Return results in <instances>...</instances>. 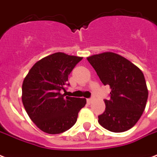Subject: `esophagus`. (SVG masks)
Here are the masks:
<instances>
[{
	"mask_svg": "<svg viewBox=\"0 0 157 157\" xmlns=\"http://www.w3.org/2000/svg\"><path fill=\"white\" fill-rule=\"evenodd\" d=\"M92 101H93V98H87V103H89V104H90L91 103H92Z\"/></svg>",
	"mask_w": 157,
	"mask_h": 157,
	"instance_id": "1",
	"label": "esophagus"
}]
</instances>
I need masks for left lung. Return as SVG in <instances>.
Listing matches in <instances>:
<instances>
[{
  "mask_svg": "<svg viewBox=\"0 0 157 157\" xmlns=\"http://www.w3.org/2000/svg\"><path fill=\"white\" fill-rule=\"evenodd\" d=\"M104 86L111 88L98 123L115 133L131 129L141 117L148 97L144 73L124 57L112 52L87 58Z\"/></svg>",
  "mask_w": 157,
  "mask_h": 157,
  "instance_id": "obj_1",
  "label": "left lung"
}]
</instances>
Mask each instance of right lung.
I'll return each instance as SVG.
<instances>
[{
  "mask_svg": "<svg viewBox=\"0 0 157 157\" xmlns=\"http://www.w3.org/2000/svg\"><path fill=\"white\" fill-rule=\"evenodd\" d=\"M82 57L58 52L36 62L23 80L22 101L36 126L47 134H61L75 124L86 98L61 94L68 76Z\"/></svg>",
  "mask_w": 157,
  "mask_h": 157,
  "instance_id": "add662e5",
  "label": "right lung"
}]
</instances>
